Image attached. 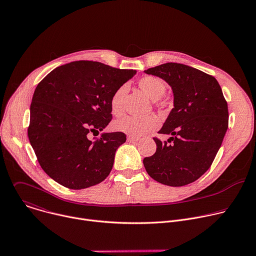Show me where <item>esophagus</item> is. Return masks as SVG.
<instances>
[{
    "label": "esophagus",
    "instance_id": "obj_1",
    "mask_svg": "<svg viewBox=\"0 0 256 256\" xmlns=\"http://www.w3.org/2000/svg\"><path fill=\"white\" fill-rule=\"evenodd\" d=\"M140 140L138 136H128V142H136Z\"/></svg>",
    "mask_w": 256,
    "mask_h": 256
}]
</instances>
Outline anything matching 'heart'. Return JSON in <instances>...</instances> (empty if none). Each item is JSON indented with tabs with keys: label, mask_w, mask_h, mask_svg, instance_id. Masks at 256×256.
Segmentation results:
<instances>
[{
	"label": "heart",
	"mask_w": 256,
	"mask_h": 256,
	"mask_svg": "<svg viewBox=\"0 0 256 256\" xmlns=\"http://www.w3.org/2000/svg\"><path fill=\"white\" fill-rule=\"evenodd\" d=\"M138 86L140 90L151 100L157 101L161 99L166 92V85L162 80L156 77L148 76L140 80ZM128 93V85L118 87L112 96L110 109L114 116H120L124 114V100ZM159 126V120L154 116L147 118L126 116L114 122V128L118 132H124L130 136H140L156 130Z\"/></svg>",
	"instance_id": "1"
}]
</instances>
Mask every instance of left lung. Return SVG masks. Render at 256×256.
Returning <instances> with one entry per match:
<instances>
[{
  "label": "left lung",
  "instance_id": "8db88e82",
  "mask_svg": "<svg viewBox=\"0 0 256 256\" xmlns=\"http://www.w3.org/2000/svg\"><path fill=\"white\" fill-rule=\"evenodd\" d=\"M164 80L172 89L173 108L154 138L156 153L144 159L148 174L169 186H184L198 179L212 165L228 128V105L221 86L206 72L177 62L144 70Z\"/></svg>",
  "mask_w": 256,
  "mask_h": 256
}]
</instances>
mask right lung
I'll return each mask as SVG.
<instances>
[{
	"mask_svg": "<svg viewBox=\"0 0 256 256\" xmlns=\"http://www.w3.org/2000/svg\"><path fill=\"white\" fill-rule=\"evenodd\" d=\"M136 70L78 60L56 68L36 87L30 105L28 138L44 172L60 186L83 190L110 173L124 132H102L112 118L114 91Z\"/></svg>",
	"mask_w": 256,
	"mask_h": 256,
	"instance_id": "1",
	"label": "right lung"
}]
</instances>
